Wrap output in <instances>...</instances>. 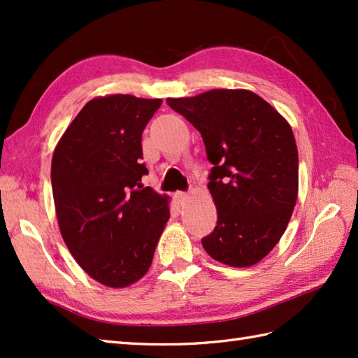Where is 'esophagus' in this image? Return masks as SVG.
<instances>
[{
	"label": "esophagus",
	"mask_w": 358,
	"mask_h": 358,
	"mask_svg": "<svg viewBox=\"0 0 358 358\" xmlns=\"http://www.w3.org/2000/svg\"><path fill=\"white\" fill-rule=\"evenodd\" d=\"M173 199H175V201H177V204H185V201L187 199V194L186 192H175Z\"/></svg>",
	"instance_id": "1"
}]
</instances>
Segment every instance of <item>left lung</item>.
<instances>
[{"label":"left lung","mask_w":358,"mask_h":358,"mask_svg":"<svg viewBox=\"0 0 358 358\" xmlns=\"http://www.w3.org/2000/svg\"><path fill=\"white\" fill-rule=\"evenodd\" d=\"M167 104L201 134L214 164L208 189L217 208L201 245L214 260L248 268L285 234L299 194V150L287 121L245 89H212Z\"/></svg>","instance_id":"8db88e82"}]
</instances>
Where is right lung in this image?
Instances as JSON below:
<instances>
[{
    "instance_id": "add662e5",
    "label": "right lung",
    "mask_w": 358,
    "mask_h": 358,
    "mask_svg": "<svg viewBox=\"0 0 358 358\" xmlns=\"http://www.w3.org/2000/svg\"><path fill=\"white\" fill-rule=\"evenodd\" d=\"M163 100L108 95L90 100L58 141L52 191L58 226L87 275L126 287L150 268L169 220V196L141 183V134Z\"/></svg>"
}]
</instances>
